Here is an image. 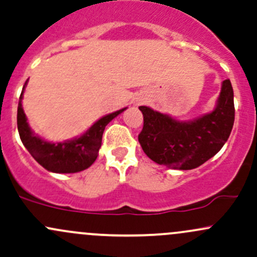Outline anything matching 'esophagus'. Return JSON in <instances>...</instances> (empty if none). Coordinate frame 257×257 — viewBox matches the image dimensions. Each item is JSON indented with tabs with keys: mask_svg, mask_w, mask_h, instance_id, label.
I'll use <instances>...</instances> for the list:
<instances>
[{
	"mask_svg": "<svg viewBox=\"0 0 257 257\" xmlns=\"http://www.w3.org/2000/svg\"><path fill=\"white\" fill-rule=\"evenodd\" d=\"M140 103H141V101H140V100H139V101H137V104H140Z\"/></svg>",
	"mask_w": 257,
	"mask_h": 257,
	"instance_id": "obj_1",
	"label": "esophagus"
}]
</instances>
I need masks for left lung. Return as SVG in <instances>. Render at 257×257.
<instances>
[{"instance_id": "8db88e82", "label": "left lung", "mask_w": 257, "mask_h": 257, "mask_svg": "<svg viewBox=\"0 0 257 257\" xmlns=\"http://www.w3.org/2000/svg\"><path fill=\"white\" fill-rule=\"evenodd\" d=\"M143 128L139 142L153 162L168 168L190 170L216 156L234 125V93L229 79L222 83L216 107L189 121L176 120L148 106H140Z\"/></svg>"}]
</instances>
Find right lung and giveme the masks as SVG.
<instances>
[{"mask_svg":"<svg viewBox=\"0 0 257 257\" xmlns=\"http://www.w3.org/2000/svg\"><path fill=\"white\" fill-rule=\"evenodd\" d=\"M27 83L28 81L24 84L22 94L19 96L17 111L18 132L24 147L32 154L33 158L49 172L71 174L82 172L89 168L98 157L105 126L118 114L125 111L127 107H123L99 118L82 136L63 142H49L35 135L27 121V116L22 106L23 92Z\"/></svg>","mask_w":257,"mask_h":257,"instance_id":"add662e5","label":"right lung"}]
</instances>
